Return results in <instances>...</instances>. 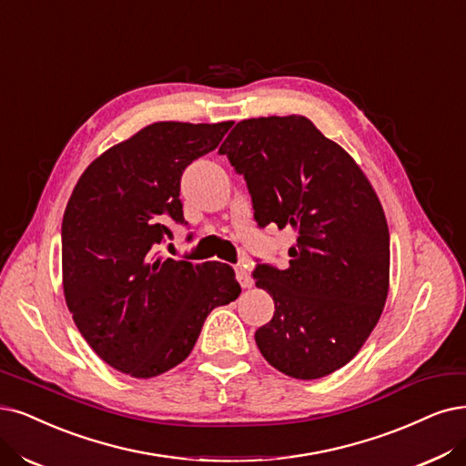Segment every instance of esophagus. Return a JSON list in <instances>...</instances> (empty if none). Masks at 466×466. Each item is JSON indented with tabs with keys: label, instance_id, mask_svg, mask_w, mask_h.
Returning <instances> with one entry per match:
<instances>
[{
	"label": "esophagus",
	"instance_id": "1",
	"mask_svg": "<svg viewBox=\"0 0 466 466\" xmlns=\"http://www.w3.org/2000/svg\"><path fill=\"white\" fill-rule=\"evenodd\" d=\"M234 270H236V279H238L239 286H242V288H251L253 286V280L249 277V270H248L246 265H236Z\"/></svg>",
	"mask_w": 466,
	"mask_h": 466
}]
</instances>
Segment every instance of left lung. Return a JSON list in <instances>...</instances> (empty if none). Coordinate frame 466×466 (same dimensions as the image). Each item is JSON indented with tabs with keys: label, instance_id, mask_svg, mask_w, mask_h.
I'll return each mask as SVG.
<instances>
[{
	"label": "left lung",
	"instance_id": "8db88e82",
	"mask_svg": "<svg viewBox=\"0 0 466 466\" xmlns=\"http://www.w3.org/2000/svg\"><path fill=\"white\" fill-rule=\"evenodd\" d=\"M218 153L244 175L257 224L296 232L288 268L253 272L274 301L257 348L298 380L332 374L363 348L388 298L380 199L351 155L301 115L242 120Z\"/></svg>",
	"mask_w": 466,
	"mask_h": 466
}]
</instances>
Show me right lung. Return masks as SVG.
Instances as JSON below:
<instances>
[{
  "label": "right lung",
  "instance_id": "right-lung-1",
  "mask_svg": "<svg viewBox=\"0 0 466 466\" xmlns=\"http://www.w3.org/2000/svg\"><path fill=\"white\" fill-rule=\"evenodd\" d=\"M234 123H153L82 172L63 215V291L88 346L134 378L159 376L189 355L215 307L242 288L228 265L157 257L184 222V168Z\"/></svg>",
  "mask_w": 466,
  "mask_h": 466
}]
</instances>
